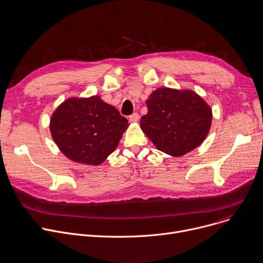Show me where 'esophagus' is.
<instances>
[{"label": "esophagus", "mask_w": 263, "mask_h": 263, "mask_svg": "<svg viewBox=\"0 0 263 263\" xmlns=\"http://www.w3.org/2000/svg\"><path fill=\"white\" fill-rule=\"evenodd\" d=\"M139 120H140V116H139V114H137V113H134L133 115L129 116V121L133 122V123H136V122H138Z\"/></svg>", "instance_id": "esophagus-1"}]
</instances>
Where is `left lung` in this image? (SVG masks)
<instances>
[{
    "instance_id": "left-lung-1",
    "label": "left lung",
    "mask_w": 263,
    "mask_h": 263,
    "mask_svg": "<svg viewBox=\"0 0 263 263\" xmlns=\"http://www.w3.org/2000/svg\"><path fill=\"white\" fill-rule=\"evenodd\" d=\"M148 113L141 128L156 148L173 156L183 155L205 140L213 112L205 100L192 90L159 88L147 101Z\"/></svg>"
}]
</instances>
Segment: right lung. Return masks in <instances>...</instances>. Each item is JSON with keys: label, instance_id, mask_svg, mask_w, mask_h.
I'll use <instances>...</instances> for the list:
<instances>
[{"label": "right lung", "instance_id": "right-lung-1", "mask_svg": "<svg viewBox=\"0 0 263 263\" xmlns=\"http://www.w3.org/2000/svg\"><path fill=\"white\" fill-rule=\"evenodd\" d=\"M128 127V120L98 95L70 97L50 117L49 130L69 160L98 166L114 152Z\"/></svg>", "mask_w": 263, "mask_h": 263}]
</instances>
